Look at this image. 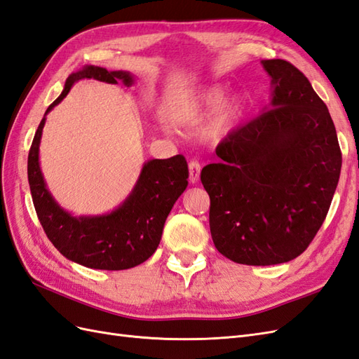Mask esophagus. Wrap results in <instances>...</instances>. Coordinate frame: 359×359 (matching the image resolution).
<instances>
[{
  "label": "esophagus",
  "mask_w": 359,
  "mask_h": 359,
  "mask_svg": "<svg viewBox=\"0 0 359 359\" xmlns=\"http://www.w3.org/2000/svg\"><path fill=\"white\" fill-rule=\"evenodd\" d=\"M188 167H189V180L192 183H197L200 179V163L197 161H191Z\"/></svg>",
  "instance_id": "obj_1"
}]
</instances>
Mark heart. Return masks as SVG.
Segmentation results:
<instances>
[{
    "label": "heart",
    "mask_w": 359,
    "mask_h": 359,
    "mask_svg": "<svg viewBox=\"0 0 359 359\" xmlns=\"http://www.w3.org/2000/svg\"><path fill=\"white\" fill-rule=\"evenodd\" d=\"M225 88L210 86L201 90L198 96L174 111L172 118L182 126H196L215 111L206 128V137L212 141H221L238 126L247 102L242 95H231L227 99Z\"/></svg>",
    "instance_id": "1"
}]
</instances>
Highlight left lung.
<instances>
[{
    "label": "left lung",
    "mask_w": 359,
    "mask_h": 359,
    "mask_svg": "<svg viewBox=\"0 0 359 359\" xmlns=\"http://www.w3.org/2000/svg\"><path fill=\"white\" fill-rule=\"evenodd\" d=\"M269 107L217 147L201 171L210 197L217 250L250 266L290 262L302 254L330 210L341 171L334 121L299 69L263 60Z\"/></svg>",
    "instance_id": "8db88e82"
}]
</instances>
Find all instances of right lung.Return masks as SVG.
<instances>
[{
  "mask_svg": "<svg viewBox=\"0 0 359 359\" xmlns=\"http://www.w3.org/2000/svg\"><path fill=\"white\" fill-rule=\"evenodd\" d=\"M79 79L132 86L125 70L84 66L69 75L61 95L50 104L36 130L28 153V183L40 224L66 259L91 269L123 271L146 262L156 251L163 224L174 203L188 187V163L182 155L144 162L134 189L118 208L96 217H74L50 196L39 163V146L46 114L63 100Z\"/></svg>",
  "mask_w": 359,
  "mask_h": 359,
  "instance_id": "add662e5",
  "label": "right lung"
}]
</instances>
